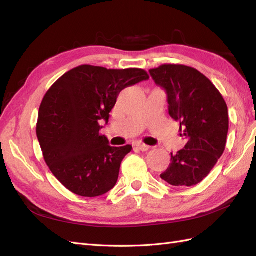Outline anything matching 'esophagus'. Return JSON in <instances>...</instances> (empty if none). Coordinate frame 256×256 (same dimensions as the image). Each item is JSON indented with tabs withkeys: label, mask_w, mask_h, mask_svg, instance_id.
<instances>
[{
	"label": "esophagus",
	"mask_w": 256,
	"mask_h": 256,
	"mask_svg": "<svg viewBox=\"0 0 256 256\" xmlns=\"http://www.w3.org/2000/svg\"><path fill=\"white\" fill-rule=\"evenodd\" d=\"M136 147L138 150H140L142 152H147V150L150 148V145H146V144H143V143H136Z\"/></svg>",
	"instance_id": "obj_1"
}]
</instances>
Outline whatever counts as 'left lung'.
Listing matches in <instances>:
<instances>
[{"label":"left lung","instance_id":"obj_1","mask_svg":"<svg viewBox=\"0 0 256 256\" xmlns=\"http://www.w3.org/2000/svg\"><path fill=\"white\" fill-rule=\"evenodd\" d=\"M150 74L168 96V114L180 124L184 148L171 154V164L160 177L175 187L202 182L226 150L228 112L220 92L196 69L164 64Z\"/></svg>","mask_w":256,"mask_h":256}]
</instances>
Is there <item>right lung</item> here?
Segmentation results:
<instances>
[{
    "mask_svg": "<svg viewBox=\"0 0 256 256\" xmlns=\"http://www.w3.org/2000/svg\"><path fill=\"white\" fill-rule=\"evenodd\" d=\"M143 69L81 65L69 70L44 95L36 126L46 164L74 194L95 198L118 182L122 159L132 146L112 147L100 134L120 92L148 80Z\"/></svg>",
    "mask_w": 256,
    "mask_h": 256,
    "instance_id": "add662e5",
    "label": "right lung"
}]
</instances>
